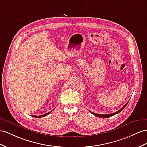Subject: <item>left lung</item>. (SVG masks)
Returning <instances> with one entry per match:
<instances>
[{
  "label": "left lung",
  "instance_id": "8db88e82",
  "mask_svg": "<svg viewBox=\"0 0 147 147\" xmlns=\"http://www.w3.org/2000/svg\"><path fill=\"white\" fill-rule=\"evenodd\" d=\"M127 104H128V102L126 104H125L124 105V106L120 109L119 110V111H117L116 112H114V113H112V114H96V113H94V112H91L92 114H94V115H96V116H97V117H102V118H108V117H112V115H115V114H118V113H119L120 112H121L124 108H125V107H126V106L127 105Z\"/></svg>",
  "mask_w": 147,
  "mask_h": 147
}]
</instances>
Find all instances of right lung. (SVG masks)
<instances>
[{
  "mask_svg": "<svg viewBox=\"0 0 147 147\" xmlns=\"http://www.w3.org/2000/svg\"><path fill=\"white\" fill-rule=\"evenodd\" d=\"M52 111H53V110H52ZM52 111H50V112H49L47 113V114H43V115H38V116H37V115H33V117H36V118H40V117H45V116L48 115V114H50V113L52 112Z\"/></svg>",
  "mask_w": 147,
  "mask_h": 147,
  "instance_id": "1",
  "label": "right lung"
}]
</instances>
